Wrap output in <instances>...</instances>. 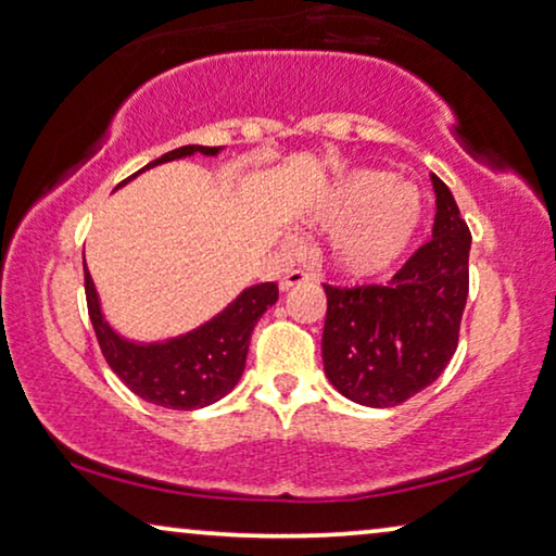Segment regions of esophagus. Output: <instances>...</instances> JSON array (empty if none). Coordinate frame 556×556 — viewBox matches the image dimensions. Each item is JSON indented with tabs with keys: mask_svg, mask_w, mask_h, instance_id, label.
Masks as SVG:
<instances>
[{
	"mask_svg": "<svg viewBox=\"0 0 556 556\" xmlns=\"http://www.w3.org/2000/svg\"><path fill=\"white\" fill-rule=\"evenodd\" d=\"M309 279H313V274H309V271H305V269H292V271L285 274L282 282H279V287H282V292H290L292 287L307 285Z\"/></svg>",
	"mask_w": 556,
	"mask_h": 556,
	"instance_id": "esophagus-1",
	"label": "esophagus"
}]
</instances>
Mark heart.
Listing matches in <instances>:
<instances>
[{"label": "heart", "mask_w": 556, "mask_h": 556, "mask_svg": "<svg viewBox=\"0 0 556 556\" xmlns=\"http://www.w3.org/2000/svg\"><path fill=\"white\" fill-rule=\"evenodd\" d=\"M419 192L394 173L358 169L325 192L307 213L317 231H338L332 264L351 279H374L396 266L419 231Z\"/></svg>", "instance_id": "1"}]
</instances>
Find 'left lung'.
<instances>
[{"mask_svg":"<svg viewBox=\"0 0 556 556\" xmlns=\"http://www.w3.org/2000/svg\"><path fill=\"white\" fill-rule=\"evenodd\" d=\"M432 239L387 285H323L325 376L366 406H396L427 389L453 358L470 274V228L447 185L432 175Z\"/></svg>","mask_w":556,"mask_h":556,"instance_id":"8db88e82","label":"left lung"}]
</instances>
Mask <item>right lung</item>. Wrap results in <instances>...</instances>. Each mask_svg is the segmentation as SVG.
Segmentation results:
<instances>
[{
  "label": "right lung",
  "mask_w": 556,
  "mask_h": 556,
  "mask_svg": "<svg viewBox=\"0 0 556 556\" xmlns=\"http://www.w3.org/2000/svg\"><path fill=\"white\" fill-rule=\"evenodd\" d=\"M195 152L218 154L220 147H177V150L162 154L142 169L188 157ZM131 177L124 182H129ZM84 277L88 317H91L96 340H99L111 371L144 402L180 412L201 409V406L218 402L239 383L243 366H247L251 330H254L258 317L266 313V307H271L279 300V287L274 282L254 285L201 328L185 332L180 338L165 340V343L144 345L116 336L114 328L103 320L99 294H96L88 269H84Z\"/></svg>",
  "instance_id": "obj_1"
}]
</instances>
